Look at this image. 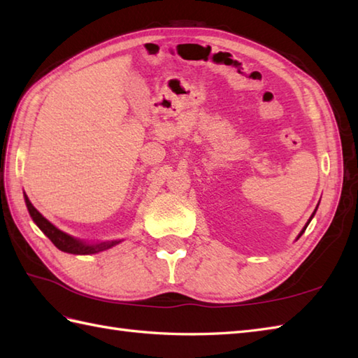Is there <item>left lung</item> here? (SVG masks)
<instances>
[{
    "instance_id": "left-lung-1",
    "label": "left lung",
    "mask_w": 358,
    "mask_h": 358,
    "mask_svg": "<svg viewBox=\"0 0 358 358\" xmlns=\"http://www.w3.org/2000/svg\"><path fill=\"white\" fill-rule=\"evenodd\" d=\"M314 214H315V212H314ZM314 214H313V217H314ZM313 217H310V218H313ZM309 222H310V220H309ZM309 222H308V224H309ZM308 224H306V226H305V227H303V231H301V232H300V235H299V238H300V237H301V234H303V232H305V231H306V227H308Z\"/></svg>"
}]
</instances>
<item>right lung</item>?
<instances>
[{"label": "right lung", "mask_w": 358, "mask_h": 358, "mask_svg": "<svg viewBox=\"0 0 358 358\" xmlns=\"http://www.w3.org/2000/svg\"><path fill=\"white\" fill-rule=\"evenodd\" d=\"M24 200H26V206L29 209V214L32 217L34 222L36 223V226L40 227V229L48 235L49 240L55 245L59 250H63V252L67 254H77V255H87V254H95V252H100V250L104 249H109L113 245H117L120 241H110V243H100V245H86V243H83L77 238L71 237V235H67L64 232H62L59 229H57L55 226L52 223H49L48 220H45L40 212H38L34 204L29 201L27 196L24 195Z\"/></svg>", "instance_id": "add662e5"}]
</instances>
